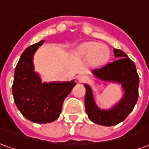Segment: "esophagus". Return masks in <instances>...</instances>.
<instances>
[{"mask_svg":"<svg viewBox=\"0 0 149 149\" xmlns=\"http://www.w3.org/2000/svg\"><path fill=\"white\" fill-rule=\"evenodd\" d=\"M78 81H79L80 83H85V82H88V81H89V78L87 76L83 75V76H81V77H78Z\"/></svg>","mask_w":149,"mask_h":149,"instance_id":"obj_1","label":"esophagus"}]
</instances>
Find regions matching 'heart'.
<instances>
[{"label": "heart", "instance_id": "b5f03b06", "mask_svg": "<svg viewBox=\"0 0 149 149\" xmlns=\"http://www.w3.org/2000/svg\"><path fill=\"white\" fill-rule=\"evenodd\" d=\"M75 52L79 56H88V62L95 66L104 65L109 57V48L96 41L82 43L76 49Z\"/></svg>", "mask_w": 149, "mask_h": 149}]
</instances>
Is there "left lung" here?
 <instances>
[{
	"label": "left lung",
	"mask_w": 149,
	"mask_h": 149,
	"mask_svg": "<svg viewBox=\"0 0 149 149\" xmlns=\"http://www.w3.org/2000/svg\"><path fill=\"white\" fill-rule=\"evenodd\" d=\"M116 60L102 68L93 69V74L100 81L120 84L123 97L112 108L100 109L94 100L90 86L84 84L86 93L84 98L85 111L88 118L97 125L112 126L125 120L134 109L138 99L139 76L134 62L125 52L113 49Z\"/></svg>",
	"instance_id": "left-lung-1"
}]
</instances>
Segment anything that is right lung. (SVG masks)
<instances>
[{
  "instance_id": "1",
  "label": "right lung",
  "mask_w": 149,
  "mask_h": 149,
  "mask_svg": "<svg viewBox=\"0 0 149 149\" xmlns=\"http://www.w3.org/2000/svg\"><path fill=\"white\" fill-rule=\"evenodd\" d=\"M45 40L28 47L16 66L13 95L16 105L25 118L34 123L54 121L61 112L65 99L77 84L71 81L42 82L35 71L33 56Z\"/></svg>"
}]
</instances>
